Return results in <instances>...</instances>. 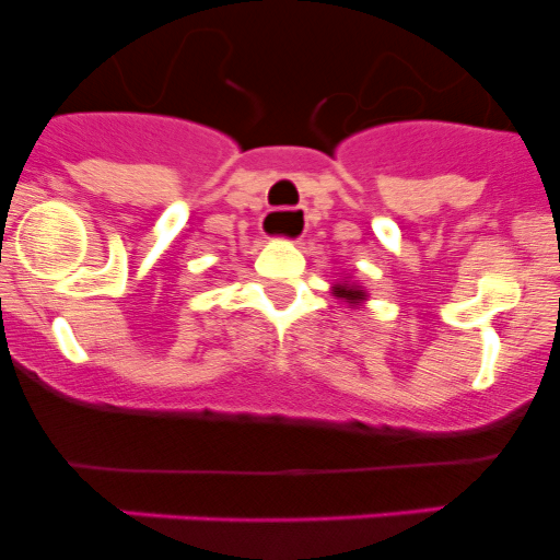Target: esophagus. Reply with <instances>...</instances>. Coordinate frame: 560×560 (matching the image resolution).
<instances>
[{
	"instance_id": "1",
	"label": "esophagus",
	"mask_w": 560,
	"mask_h": 560,
	"mask_svg": "<svg viewBox=\"0 0 560 560\" xmlns=\"http://www.w3.org/2000/svg\"><path fill=\"white\" fill-rule=\"evenodd\" d=\"M276 219H292V222H306V211L303 208H281V211H270L265 222H276Z\"/></svg>"
}]
</instances>
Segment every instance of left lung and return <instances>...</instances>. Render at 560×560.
<instances>
[{"label": "left lung", "mask_w": 560, "mask_h": 560, "mask_svg": "<svg viewBox=\"0 0 560 560\" xmlns=\"http://www.w3.org/2000/svg\"><path fill=\"white\" fill-rule=\"evenodd\" d=\"M332 295L343 298L347 303L365 301V290H363V287H358V284H336V287H332Z\"/></svg>", "instance_id": "8db88e82"}]
</instances>
